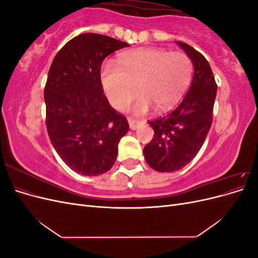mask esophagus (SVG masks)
<instances>
[{
	"mask_svg": "<svg viewBox=\"0 0 258 258\" xmlns=\"http://www.w3.org/2000/svg\"><path fill=\"white\" fill-rule=\"evenodd\" d=\"M128 122H129L130 129H131V130H136V129L139 128L140 124H141L143 121L135 119V118H131V117H129V118H128Z\"/></svg>",
	"mask_w": 258,
	"mask_h": 258,
	"instance_id": "34e87169",
	"label": "esophagus"
}]
</instances>
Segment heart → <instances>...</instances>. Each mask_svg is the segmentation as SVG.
I'll list each match as a JSON object with an SVG mask.
<instances>
[{
	"mask_svg": "<svg viewBox=\"0 0 258 258\" xmlns=\"http://www.w3.org/2000/svg\"><path fill=\"white\" fill-rule=\"evenodd\" d=\"M192 62L182 51L163 48H137L120 53L117 64L106 61L100 69V81L110 103L126 107L138 88L135 111L144 113L155 106L167 111L182 99L192 75Z\"/></svg>",
	"mask_w": 258,
	"mask_h": 258,
	"instance_id": "heart-1",
	"label": "heart"
}]
</instances>
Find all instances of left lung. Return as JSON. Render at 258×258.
Here are the masks:
<instances>
[{
	"mask_svg": "<svg viewBox=\"0 0 258 258\" xmlns=\"http://www.w3.org/2000/svg\"><path fill=\"white\" fill-rule=\"evenodd\" d=\"M194 64L190 87L175 110L150 120L155 134L143 150L146 162L159 172H174L197 155L213 119L217 85L207 59L188 44L177 42Z\"/></svg>",
	"mask_w": 258,
	"mask_h": 258,
	"instance_id": "left-lung-1",
	"label": "left lung"
}]
</instances>
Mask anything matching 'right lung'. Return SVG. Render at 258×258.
Wrapping results in <instances>:
<instances>
[{"instance_id": "right-lung-1", "label": "right lung", "mask_w": 258, "mask_h": 258, "mask_svg": "<svg viewBox=\"0 0 258 258\" xmlns=\"http://www.w3.org/2000/svg\"><path fill=\"white\" fill-rule=\"evenodd\" d=\"M128 46L102 34H80L58 51L50 66L44 89L46 127L61 159L82 175L110 170L129 130L126 117L108 103L100 81L105 57Z\"/></svg>"}]
</instances>
